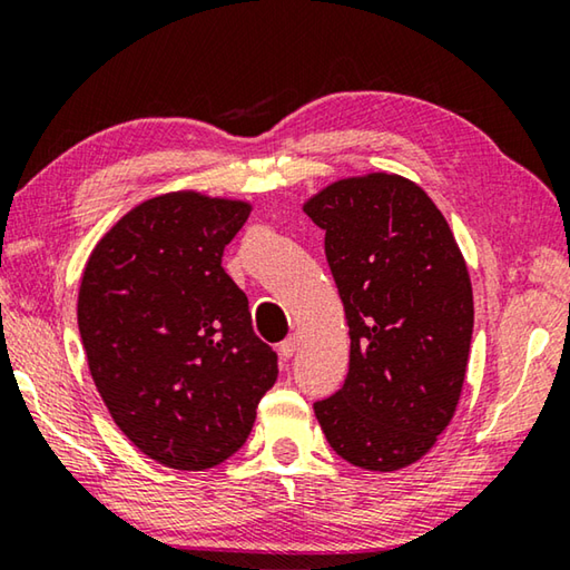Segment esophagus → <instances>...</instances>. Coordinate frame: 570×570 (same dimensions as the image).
<instances>
[{
  "mask_svg": "<svg viewBox=\"0 0 570 570\" xmlns=\"http://www.w3.org/2000/svg\"><path fill=\"white\" fill-rule=\"evenodd\" d=\"M296 346H298L296 336H288V340H284L282 344H278V354H282V360H292L294 352H296Z\"/></svg>",
  "mask_w": 570,
  "mask_h": 570,
  "instance_id": "34e87169",
  "label": "esophagus"
}]
</instances>
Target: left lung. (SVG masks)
Returning <instances> with one entry per match:
<instances>
[{"instance_id":"obj_1","label":"left lung","mask_w":570,"mask_h":570,"mask_svg":"<svg viewBox=\"0 0 570 570\" xmlns=\"http://www.w3.org/2000/svg\"><path fill=\"white\" fill-rule=\"evenodd\" d=\"M350 324V372L314 414L336 455L400 470L428 455L455 414L472 340V286L455 236L414 183L374 173L304 206Z\"/></svg>"}]
</instances>
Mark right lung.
<instances>
[{
  "label": "right lung",
  "instance_id": "add662e5",
  "mask_svg": "<svg viewBox=\"0 0 570 570\" xmlns=\"http://www.w3.org/2000/svg\"><path fill=\"white\" fill-rule=\"evenodd\" d=\"M246 218L238 200L170 193L122 216L85 266L77 324L95 387L160 465L206 470L234 455L278 377L220 266Z\"/></svg>",
  "mask_w": 570,
  "mask_h": 570
}]
</instances>
